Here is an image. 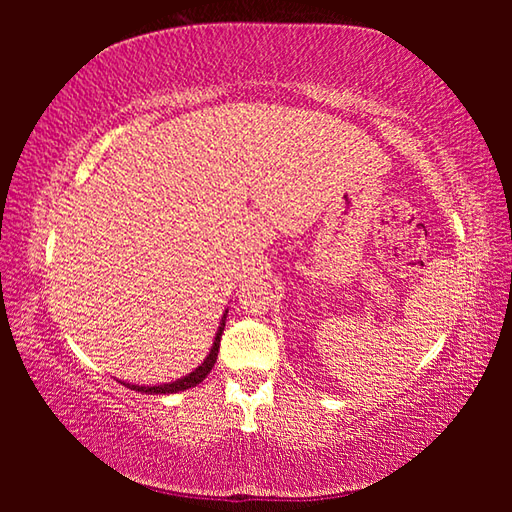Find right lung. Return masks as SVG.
Here are the masks:
<instances>
[{
  "label": "right lung",
  "mask_w": 512,
  "mask_h": 512,
  "mask_svg": "<svg viewBox=\"0 0 512 512\" xmlns=\"http://www.w3.org/2000/svg\"><path fill=\"white\" fill-rule=\"evenodd\" d=\"M226 312L228 310H224L222 321H220V328H217V332H215V341L211 345V352L206 354L204 361L198 367H195L191 374L182 376L178 380H173V383H162V385H147V387L145 385H132V383H123V385H127L129 389H134V391H140V394H178V391H184V389H191L195 385H200L202 380L211 374V369H213V365L217 361V352H220V339H222V332H224V325H226Z\"/></svg>",
  "instance_id": "obj_1"
}]
</instances>
